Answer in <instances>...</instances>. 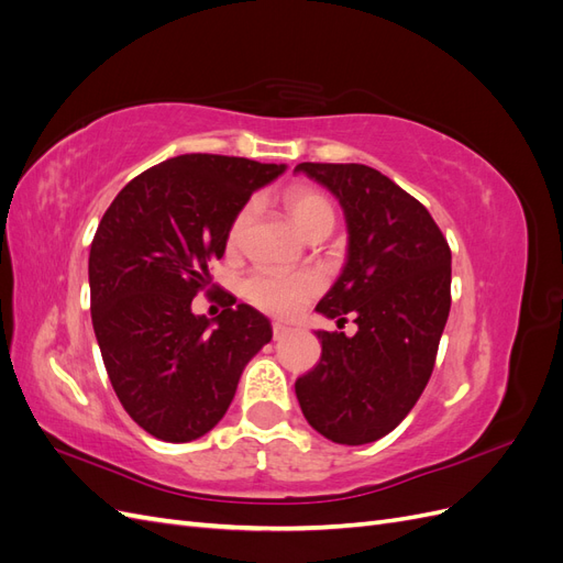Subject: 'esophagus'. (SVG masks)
I'll return each mask as SVG.
<instances>
[{
  "mask_svg": "<svg viewBox=\"0 0 563 563\" xmlns=\"http://www.w3.org/2000/svg\"><path fill=\"white\" fill-rule=\"evenodd\" d=\"M288 333H291V327H288V323H284V321H275V323H272V335H275V340H282V338H286Z\"/></svg>",
  "mask_w": 563,
  "mask_h": 563,
  "instance_id": "obj_1",
  "label": "esophagus"
}]
</instances>
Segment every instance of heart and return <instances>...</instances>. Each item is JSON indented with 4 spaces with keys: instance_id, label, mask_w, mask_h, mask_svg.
<instances>
[{
    "instance_id": "1",
    "label": "heart",
    "mask_w": 563,
    "mask_h": 563,
    "mask_svg": "<svg viewBox=\"0 0 563 563\" xmlns=\"http://www.w3.org/2000/svg\"><path fill=\"white\" fill-rule=\"evenodd\" d=\"M284 207L291 216L296 228L308 234L317 223L327 218H333V209L329 199L321 192L312 190V187H294L284 195ZM253 218V203L236 213L230 225L228 244L236 246L242 242V236ZM321 277L314 272H279V269H255L253 275L244 282L246 298L269 314L288 317L296 314L305 302L319 294Z\"/></svg>"
}]
</instances>
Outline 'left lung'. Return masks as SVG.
Wrapping results in <instances>:
<instances>
[{
    "instance_id": "left-lung-1",
    "label": "left lung",
    "mask_w": 563,
    "mask_h": 563,
    "mask_svg": "<svg viewBox=\"0 0 563 563\" xmlns=\"http://www.w3.org/2000/svg\"><path fill=\"white\" fill-rule=\"evenodd\" d=\"M296 174L338 199L347 261L317 312L360 327L314 331L319 364L296 380L312 428L335 444L362 446L389 434L428 385L451 310V249L430 211L364 164L302 162Z\"/></svg>"
}]
</instances>
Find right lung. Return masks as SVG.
<instances>
[{
	"instance_id": "add662e5",
	"label": "right lung",
	"mask_w": 563,
	"mask_h": 563,
	"mask_svg": "<svg viewBox=\"0 0 563 563\" xmlns=\"http://www.w3.org/2000/svg\"><path fill=\"white\" fill-rule=\"evenodd\" d=\"M286 164L180 155L114 197L89 253L91 321L110 383L141 428L172 444L213 430L242 371L272 340L269 319L223 294L216 319L192 312L225 253L232 220Z\"/></svg>"
}]
</instances>
